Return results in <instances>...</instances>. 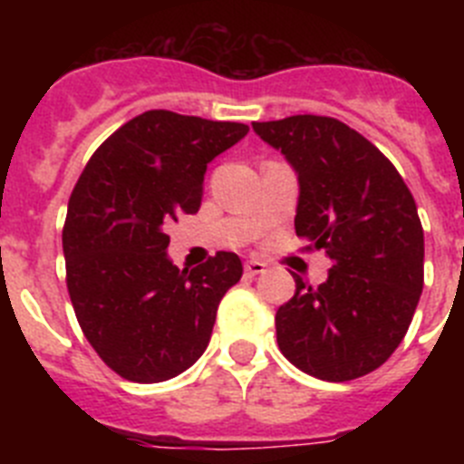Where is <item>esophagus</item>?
Listing matches in <instances>:
<instances>
[{"label":"esophagus","mask_w":464,"mask_h":464,"mask_svg":"<svg viewBox=\"0 0 464 464\" xmlns=\"http://www.w3.org/2000/svg\"><path fill=\"white\" fill-rule=\"evenodd\" d=\"M244 269H246V274H248V276H260V274L267 272V265H265V262H260V260H248L244 265Z\"/></svg>","instance_id":"1"}]
</instances>
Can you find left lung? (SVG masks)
Wrapping results in <instances>:
<instances>
[{"mask_svg": "<svg viewBox=\"0 0 464 464\" xmlns=\"http://www.w3.org/2000/svg\"><path fill=\"white\" fill-rule=\"evenodd\" d=\"M297 174L295 232L332 260L318 288L295 274L276 311L281 353L309 376L351 381L391 358L423 293V225L407 183L362 134L327 116L253 122Z\"/></svg>", "mask_w": 464, "mask_h": 464, "instance_id": "obj_1", "label": "left lung"}]
</instances>
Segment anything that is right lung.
<instances>
[{"label": "right lung", "mask_w": 464, "mask_h": 464, "mask_svg": "<svg viewBox=\"0 0 464 464\" xmlns=\"http://www.w3.org/2000/svg\"><path fill=\"white\" fill-rule=\"evenodd\" d=\"M248 134L241 122L146 111L94 150L69 197L67 288L90 346L127 381L160 383L202 358L237 253L195 269L167 256V223L202 204L207 165Z\"/></svg>", "instance_id": "1"}]
</instances>
